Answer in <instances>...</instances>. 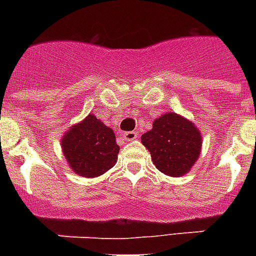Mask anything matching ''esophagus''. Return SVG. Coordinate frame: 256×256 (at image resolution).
<instances>
[{
    "instance_id": "1",
    "label": "esophagus",
    "mask_w": 256,
    "mask_h": 256,
    "mask_svg": "<svg viewBox=\"0 0 256 256\" xmlns=\"http://www.w3.org/2000/svg\"><path fill=\"white\" fill-rule=\"evenodd\" d=\"M138 137V134H137V132H126L123 133V138L126 140V141H134L136 138Z\"/></svg>"
}]
</instances>
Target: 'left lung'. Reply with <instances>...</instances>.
<instances>
[{"label":"left lung","instance_id":"left-lung-1","mask_svg":"<svg viewBox=\"0 0 256 256\" xmlns=\"http://www.w3.org/2000/svg\"><path fill=\"white\" fill-rule=\"evenodd\" d=\"M141 142L162 173L180 177L198 162L202 138L191 120L176 112H166L154 120L152 130L142 134Z\"/></svg>","mask_w":256,"mask_h":256}]
</instances>
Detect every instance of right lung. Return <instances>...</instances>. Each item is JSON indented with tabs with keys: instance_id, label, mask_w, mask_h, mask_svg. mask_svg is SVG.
Listing matches in <instances>:
<instances>
[{
	"instance_id": "1",
	"label": "right lung",
	"mask_w": 256,
	"mask_h": 256,
	"mask_svg": "<svg viewBox=\"0 0 256 256\" xmlns=\"http://www.w3.org/2000/svg\"><path fill=\"white\" fill-rule=\"evenodd\" d=\"M61 148L70 169L80 177H98L118 160L119 146L112 128L94 114L74 124L61 138Z\"/></svg>"
}]
</instances>
